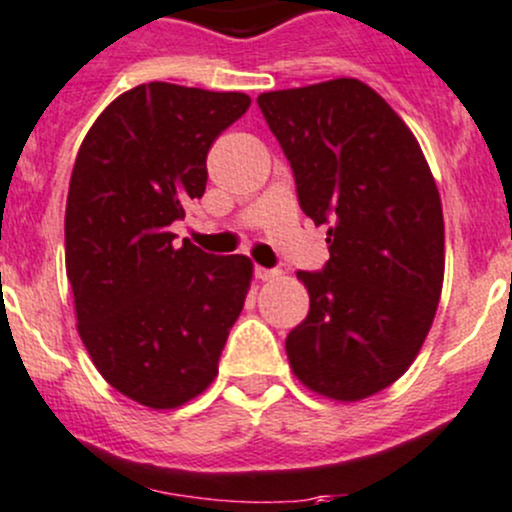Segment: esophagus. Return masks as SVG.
Here are the masks:
<instances>
[{
    "instance_id": "obj_1",
    "label": "esophagus",
    "mask_w": 512,
    "mask_h": 512,
    "mask_svg": "<svg viewBox=\"0 0 512 512\" xmlns=\"http://www.w3.org/2000/svg\"><path fill=\"white\" fill-rule=\"evenodd\" d=\"M255 275H257V280L270 282V280H277V277H280V270H270V267H260V265H257L255 267Z\"/></svg>"
}]
</instances>
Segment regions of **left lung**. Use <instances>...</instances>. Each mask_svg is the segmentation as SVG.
<instances>
[{
	"label": "left lung",
	"instance_id": "8db88e82",
	"mask_svg": "<svg viewBox=\"0 0 512 512\" xmlns=\"http://www.w3.org/2000/svg\"><path fill=\"white\" fill-rule=\"evenodd\" d=\"M292 165L297 198L329 225V262L297 272L309 314L287 334L294 376L361 401L414 364L443 287V210L411 128L371 86L332 79L257 96Z\"/></svg>",
	"mask_w": 512,
	"mask_h": 512
}]
</instances>
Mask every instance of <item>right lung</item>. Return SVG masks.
Instances as JSON below:
<instances>
[{
	"label": "right lung",
	"mask_w": 512,
	"mask_h": 512,
	"mask_svg": "<svg viewBox=\"0 0 512 512\" xmlns=\"http://www.w3.org/2000/svg\"><path fill=\"white\" fill-rule=\"evenodd\" d=\"M250 108L240 91L151 81L103 108L66 198V275L98 374L148 409H178L218 376L252 280L245 255H208L170 225L203 198L210 146Z\"/></svg>",
	"instance_id": "obj_1"
}]
</instances>
